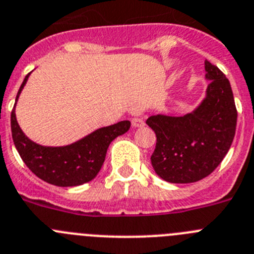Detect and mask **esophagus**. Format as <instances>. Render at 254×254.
<instances>
[{
    "mask_svg": "<svg viewBox=\"0 0 254 254\" xmlns=\"http://www.w3.org/2000/svg\"><path fill=\"white\" fill-rule=\"evenodd\" d=\"M131 125L134 127H144V125H145V123H144V120L141 118H132Z\"/></svg>",
    "mask_w": 254,
    "mask_h": 254,
    "instance_id": "esophagus-1",
    "label": "esophagus"
}]
</instances>
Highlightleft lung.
<instances>
[{
    "mask_svg": "<svg viewBox=\"0 0 254 254\" xmlns=\"http://www.w3.org/2000/svg\"><path fill=\"white\" fill-rule=\"evenodd\" d=\"M206 99L184 116L153 115L147 124L157 136L150 162L155 173L172 184H191L209 176L227 155L237 129V107L223 72L205 62Z\"/></svg>",
    "mask_w": 254,
    "mask_h": 254,
    "instance_id": "1",
    "label": "left lung"
}]
</instances>
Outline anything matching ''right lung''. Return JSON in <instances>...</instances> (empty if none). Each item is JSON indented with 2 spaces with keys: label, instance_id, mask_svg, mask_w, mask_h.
Returning a JSON list of instances; mask_svg holds the SVG:
<instances>
[{
  "label": "right lung",
  "instance_id": "add662e5",
  "mask_svg": "<svg viewBox=\"0 0 254 254\" xmlns=\"http://www.w3.org/2000/svg\"><path fill=\"white\" fill-rule=\"evenodd\" d=\"M27 74L20 86L16 101L27 81ZM130 127L129 120L101 127L86 138L67 147H42L24 135L16 122L15 107L11 111L12 140L27 168L48 184L61 187L78 186L96 177L101 170L111 141Z\"/></svg>",
  "mask_w": 254,
  "mask_h": 254
}]
</instances>
